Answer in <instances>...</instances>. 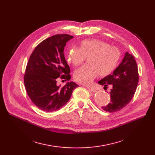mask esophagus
I'll list each match as a JSON object with an SVG mask.
<instances>
[{"mask_svg": "<svg viewBox=\"0 0 155 155\" xmlns=\"http://www.w3.org/2000/svg\"><path fill=\"white\" fill-rule=\"evenodd\" d=\"M87 88L88 89V90L89 91H91V92H96V90L95 88H92V87H87Z\"/></svg>", "mask_w": 155, "mask_h": 155, "instance_id": "1", "label": "esophagus"}]
</instances>
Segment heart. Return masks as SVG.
<instances>
[{"instance_id":"heart-1","label":"heart","mask_w":155,"mask_h":155,"mask_svg":"<svg viewBox=\"0 0 155 155\" xmlns=\"http://www.w3.org/2000/svg\"><path fill=\"white\" fill-rule=\"evenodd\" d=\"M88 56V64L77 69L73 75L77 82L84 84H91L99 73L101 76L111 73L117 66L120 52L117 47L102 40L85 39L81 41L80 48L73 46L70 49L68 60L78 66Z\"/></svg>"}]
</instances>
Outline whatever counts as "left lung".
<instances>
[{"label":"left lung","instance_id":"8db88e82","mask_svg":"<svg viewBox=\"0 0 155 155\" xmlns=\"http://www.w3.org/2000/svg\"><path fill=\"white\" fill-rule=\"evenodd\" d=\"M139 82V74L134 56L126 52L124 58L112 74L98 82L101 85L112 86L110 102L102 109L108 112H115L123 109L131 102ZM105 88V87H104Z\"/></svg>","mask_w":155,"mask_h":155}]
</instances>
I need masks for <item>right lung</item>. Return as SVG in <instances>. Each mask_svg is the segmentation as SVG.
I'll use <instances>...</instances> for the list:
<instances>
[{"mask_svg":"<svg viewBox=\"0 0 155 155\" xmlns=\"http://www.w3.org/2000/svg\"><path fill=\"white\" fill-rule=\"evenodd\" d=\"M73 36L56 35L40 43L28 62L24 82L31 101L45 112L58 110L66 104L78 85L73 82L63 87L56 85L58 78L70 80V69L64 56V47Z\"/></svg>","mask_w":155,"mask_h":155,"instance_id":"right-lung-1","label":"right lung"}]
</instances>
